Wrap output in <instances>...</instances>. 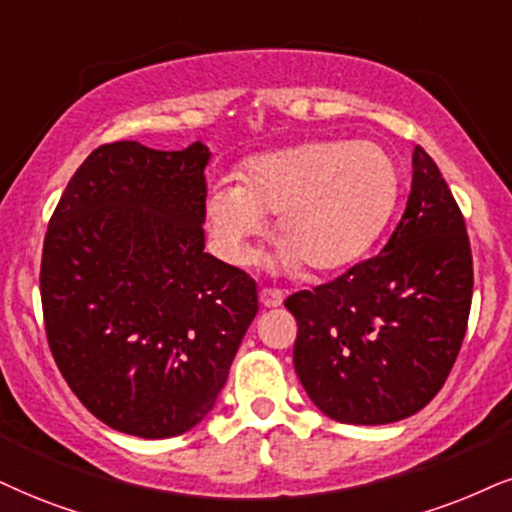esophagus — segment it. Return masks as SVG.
<instances>
[{"mask_svg":"<svg viewBox=\"0 0 512 512\" xmlns=\"http://www.w3.org/2000/svg\"><path fill=\"white\" fill-rule=\"evenodd\" d=\"M258 299H261L263 308H277V306H282V301H285V294H282L280 289L263 287L261 292H258Z\"/></svg>","mask_w":512,"mask_h":512,"instance_id":"1","label":"esophagus"}]
</instances>
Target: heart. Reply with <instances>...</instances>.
Here are the masks:
<instances>
[{"label": "heart", "instance_id": "obj_1", "mask_svg": "<svg viewBox=\"0 0 512 512\" xmlns=\"http://www.w3.org/2000/svg\"><path fill=\"white\" fill-rule=\"evenodd\" d=\"M399 170L375 142H308L256 156L242 185L216 182L204 216L220 256L235 266L254 258V239L277 216L270 266L332 273L358 261L389 223Z\"/></svg>", "mask_w": 512, "mask_h": 512}]
</instances>
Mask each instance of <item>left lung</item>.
Masks as SVG:
<instances>
[{
    "label": "left lung",
    "instance_id": "1",
    "mask_svg": "<svg viewBox=\"0 0 512 512\" xmlns=\"http://www.w3.org/2000/svg\"><path fill=\"white\" fill-rule=\"evenodd\" d=\"M470 301L465 220L437 163L415 147L406 211L380 254L285 301L308 399L346 425L415 415L456 363Z\"/></svg>",
    "mask_w": 512,
    "mask_h": 512
}]
</instances>
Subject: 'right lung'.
I'll list each match as a JSON object with an SVG mask.
<instances>
[{
  "instance_id": "obj_1",
  "label": "right lung",
  "mask_w": 512,
  "mask_h": 512,
  "mask_svg": "<svg viewBox=\"0 0 512 512\" xmlns=\"http://www.w3.org/2000/svg\"><path fill=\"white\" fill-rule=\"evenodd\" d=\"M211 149L113 142L68 182L44 237L49 349L94 418L178 437L216 406L258 313L244 270L206 254Z\"/></svg>"
}]
</instances>
